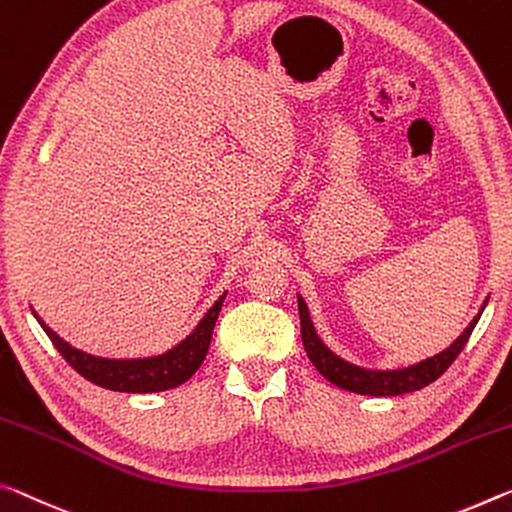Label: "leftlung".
Instances as JSON below:
<instances>
[{
	"instance_id": "8db88e82",
	"label": "left lung",
	"mask_w": 512,
	"mask_h": 512,
	"mask_svg": "<svg viewBox=\"0 0 512 512\" xmlns=\"http://www.w3.org/2000/svg\"><path fill=\"white\" fill-rule=\"evenodd\" d=\"M298 296V314H300V335H303V346L307 358L312 360L316 371L321 373L328 383L346 389V392L353 394H364V396H401L417 392V389H424L426 385L435 383L442 373L451 367V362L458 358L462 348H465L469 335L476 328L478 319L488 305V298L483 300L481 310L469 321V326L460 332L456 342L449 348H444L433 358H426L415 364H408V367L401 369H364L360 364H353L344 358H339L335 351L323 344V339L316 332L310 310H307V303L303 296Z\"/></svg>"
}]
</instances>
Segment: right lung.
<instances>
[{
	"mask_svg": "<svg viewBox=\"0 0 512 512\" xmlns=\"http://www.w3.org/2000/svg\"><path fill=\"white\" fill-rule=\"evenodd\" d=\"M225 296L227 291H223L216 298V303L209 307L205 316L198 321V326L180 344H175L173 348H168V351L159 355H148V358H102V355H91L56 335L40 319L34 307H31V312H34L40 328L45 330V335L52 339L56 351L66 358V362L79 376H84L86 380H91V383L104 389H111V392L150 394L180 387L200 369V364L209 351V342H212V332Z\"/></svg>",
	"mask_w": 512,
	"mask_h": 512,
	"instance_id": "right-lung-1",
	"label": "right lung"
}]
</instances>
